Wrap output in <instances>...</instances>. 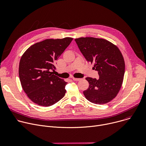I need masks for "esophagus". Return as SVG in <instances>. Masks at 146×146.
<instances>
[{
  "label": "esophagus",
  "mask_w": 146,
  "mask_h": 146,
  "mask_svg": "<svg viewBox=\"0 0 146 146\" xmlns=\"http://www.w3.org/2000/svg\"><path fill=\"white\" fill-rule=\"evenodd\" d=\"M72 79L74 80V81H80L81 79L80 78H74L73 77Z\"/></svg>",
  "instance_id": "esophagus-1"
}]
</instances>
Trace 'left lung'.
<instances>
[{
  "label": "left lung",
  "instance_id": "8db88e82",
  "mask_svg": "<svg viewBox=\"0 0 146 146\" xmlns=\"http://www.w3.org/2000/svg\"><path fill=\"white\" fill-rule=\"evenodd\" d=\"M78 48L88 62L94 64L99 78L87 77L89 87L83 92L90 102L103 105L118 93L123 79L125 62L118 48L110 41L95 37L75 39Z\"/></svg>",
  "mask_w": 146,
  "mask_h": 146
}]
</instances>
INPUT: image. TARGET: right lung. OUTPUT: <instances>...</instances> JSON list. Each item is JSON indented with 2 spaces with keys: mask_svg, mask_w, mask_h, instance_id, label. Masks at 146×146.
<instances>
[{
  "mask_svg": "<svg viewBox=\"0 0 146 146\" xmlns=\"http://www.w3.org/2000/svg\"><path fill=\"white\" fill-rule=\"evenodd\" d=\"M73 38L46 39L31 46L20 59L19 77L29 98L37 105L50 106L65 96L67 82L51 72Z\"/></svg>",
  "mask_w": 146,
  "mask_h": 146,
  "instance_id": "add662e5",
  "label": "right lung"
}]
</instances>
